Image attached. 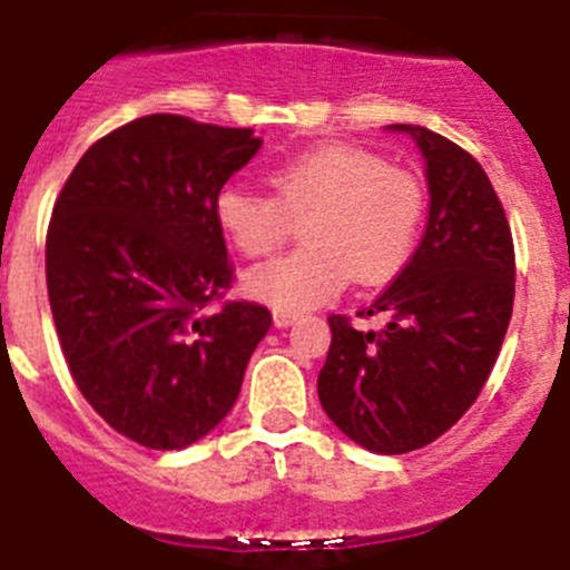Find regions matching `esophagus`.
I'll list each match as a JSON object with an SVG mask.
<instances>
[{"label": "esophagus", "instance_id": "1", "mask_svg": "<svg viewBox=\"0 0 570 570\" xmlns=\"http://www.w3.org/2000/svg\"><path fill=\"white\" fill-rule=\"evenodd\" d=\"M274 322H276V328H288L291 322H296V311H282V308H276V311H274Z\"/></svg>", "mask_w": 570, "mask_h": 570}]
</instances>
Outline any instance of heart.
<instances>
[{
  "label": "heart",
  "mask_w": 570,
  "mask_h": 570,
  "mask_svg": "<svg viewBox=\"0 0 570 570\" xmlns=\"http://www.w3.org/2000/svg\"><path fill=\"white\" fill-rule=\"evenodd\" d=\"M274 196L228 185L216 223L245 256H268L302 223L305 245L245 274V291L282 311L334 299L347 276L380 285L405 268L425 225L420 176L354 145H320L271 165Z\"/></svg>",
  "instance_id": "heart-1"
}]
</instances>
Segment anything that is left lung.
Here are the masks:
<instances>
[{
    "label": "left lung",
    "instance_id": "left-lung-1",
    "mask_svg": "<svg viewBox=\"0 0 570 570\" xmlns=\"http://www.w3.org/2000/svg\"><path fill=\"white\" fill-rule=\"evenodd\" d=\"M414 134L428 163L425 236L391 285L356 316L331 314L320 402L342 434L374 454H407L440 440L476 402L513 311V236L482 165L445 136Z\"/></svg>",
    "mask_w": 570,
    "mask_h": 570
}]
</instances>
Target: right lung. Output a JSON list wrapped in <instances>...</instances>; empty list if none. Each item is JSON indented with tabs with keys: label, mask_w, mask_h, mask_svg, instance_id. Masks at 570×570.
<instances>
[{
	"label": "right lung",
	"mask_w": 570,
	"mask_h": 570,
	"mask_svg": "<svg viewBox=\"0 0 570 570\" xmlns=\"http://www.w3.org/2000/svg\"><path fill=\"white\" fill-rule=\"evenodd\" d=\"M259 145L250 128L139 116L90 145L59 190L45 274L62 356L136 445L176 451L214 431L274 322L225 296L236 276L214 208Z\"/></svg>",
	"instance_id": "add662e5"
}]
</instances>
